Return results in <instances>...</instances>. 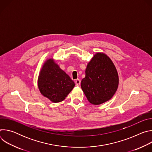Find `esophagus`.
I'll return each instance as SVG.
<instances>
[{
    "mask_svg": "<svg viewBox=\"0 0 152 152\" xmlns=\"http://www.w3.org/2000/svg\"><path fill=\"white\" fill-rule=\"evenodd\" d=\"M75 83H76V86H79L80 84V80L79 79H76V80H75Z\"/></svg>",
    "mask_w": 152,
    "mask_h": 152,
    "instance_id": "1",
    "label": "esophagus"
}]
</instances>
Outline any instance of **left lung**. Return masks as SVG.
Wrapping results in <instances>:
<instances>
[{
  "instance_id": "8db88e82",
  "label": "left lung",
  "mask_w": 152,
  "mask_h": 152,
  "mask_svg": "<svg viewBox=\"0 0 152 152\" xmlns=\"http://www.w3.org/2000/svg\"><path fill=\"white\" fill-rule=\"evenodd\" d=\"M118 82V73L111 59L103 53H97L86 66L81 88L91 104H100L113 97Z\"/></svg>"
}]
</instances>
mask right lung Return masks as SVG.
<instances>
[{"mask_svg":"<svg viewBox=\"0 0 152 152\" xmlns=\"http://www.w3.org/2000/svg\"><path fill=\"white\" fill-rule=\"evenodd\" d=\"M75 85L70 76L53 59L45 62L38 79V88L42 96L54 103L60 102L66 99Z\"/></svg>","mask_w":152,"mask_h":152,"instance_id":"add662e5","label":"right lung"}]
</instances>
